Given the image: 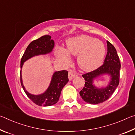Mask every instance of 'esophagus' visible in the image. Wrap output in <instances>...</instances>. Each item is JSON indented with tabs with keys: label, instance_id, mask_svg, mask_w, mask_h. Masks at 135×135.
<instances>
[{
	"label": "esophagus",
	"instance_id": "34e87169",
	"mask_svg": "<svg viewBox=\"0 0 135 135\" xmlns=\"http://www.w3.org/2000/svg\"><path fill=\"white\" fill-rule=\"evenodd\" d=\"M77 76H78V74H74V73H73L72 71H70L68 72V79H69L70 80H71L73 77H76Z\"/></svg>",
	"mask_w": 135,
	"mask_h": 135
}]
</instances>
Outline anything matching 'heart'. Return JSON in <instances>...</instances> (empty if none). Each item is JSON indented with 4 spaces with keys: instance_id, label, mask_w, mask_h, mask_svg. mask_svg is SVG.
Returning a JSON list of instances; mask_svg holds the SVG:
<instances>
[{
    "instance_id": "heart-1",
    "label": "heart",
    "mask_w": 135,
    "mask_h": 135,
    "mask_svg": "<svg viewBox=\"0 0 135 135\" xmlns=\"http://www.w3.org/2000/svg\"><path fill=\"white\" fill-rule=\"evenodd\" d=\"M69 53L78 55L77 63L82 70L92 71L99 67L106 54V48L101 41L86 35H81L68 40L67 49L59 47L57 56L65 64L70 62Z\"/></svg>"
}]
</instances>
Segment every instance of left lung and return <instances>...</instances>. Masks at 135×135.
<instances>
[{
  "label": "left lung",
  "mask_w": 135,
  "mask_h": 135,
  "mask_svg": "<svg viewBox=\"0 0 135 135\" xmlns=\"http://www.w3.org/2000/svg\"><path fill=\"white\" fill-rule=\"evenodd\" d=\"M107 43V54L104 64L92 71L82 75L85 84L80 95L84 101L89 104H98L105 101L113 95L120 81L121 64L117 51L114 46L108 41ZM110 75L111 81L105 88L98 89L93 85V80L100 75Z\"/></svg>",
  "instance_id": "obj_1"
}]
</instances>
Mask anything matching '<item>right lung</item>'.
<instances>
[{
	"label": "right lung",
	"instance_id": "obj_1",
	"mask_svg": "<svg viewBox=\"0 0 135 135\" xmlns=\"http://www.w3.org/2000/svg\"><path fill=\"white\" fill-rule=\"evenodd\" d=\"M51 38L50 36L45 35L32 41L27 46L22 56L21 68L25 61L31 57L51 52L54 47V41ZM20 81L25 93L34 103L39 106H51L58 101L61 90L68 83V71L67 70H62L55 73L48 89L45 93L39 95H31L25 89L22 84L21 71H20Z\"/></svg>",
	"mask_w": 135,
	"mask_h": 135
}]
</instances>
